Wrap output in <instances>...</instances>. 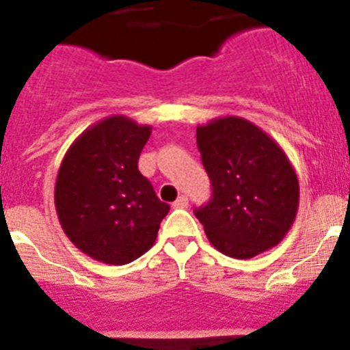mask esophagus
<instances>
[{
    "label": "esophagus",
    "instance_id": "34e87169",
    "mask_svg": "<svg viewBox=\"0 0 350 350\" xmlns=\"http://www.w3.org/2000/svg\"><path fill=\"white\" fill-rule=\"evenodd\" d=\"M187 205H189L187 196H178L177 202H173V208H187Z\"/></svg>",
    "mask_w": 350,
    "mask_h": 350
}]
</instances>
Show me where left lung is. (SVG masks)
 Instances as JSON below:
<instances>
[{
	"instance_id": "1",
	"label": "left lung",
	"mask_w": 350,
	"mask_h": 350,
	"mask_svg": "<svg viewBox=\"0 0 350 350\" xmlns=\"http://www.w3.org/2000/svg\"><path fill=\"white\" fill-rule=\"evenodd\" d=\"M196 142L212 196L194 215L210 243L237 259L277 245L293 226L299 200L298 177L282 148L242 117L200 126Z\"/></svg>"
}]
</instances>
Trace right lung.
I'll return each mask as SVG.
<instances>
[{
	"instance_id": "add662e5",
	"label": "right lung",
	"mask_w": 350,
	"mask_h": 350,
	"mask_svg": "<svg viewBox=\"0 0 350 350\" xmlns=\"http://www.w3.org/2000/svg\"><path fill=\"white\" fill-rule=\"evenodd\" d=\"M150 126L113 116L73 142L55 180V210L64 233L82 252L126 265L154 245L170 205L138 170Z\"/></svg>"
}]
</instances>
